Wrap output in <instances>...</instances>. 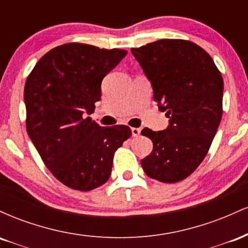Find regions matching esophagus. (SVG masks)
<instances>
[{
    "label": "esophagus",
    "mask_w": 248,
    "mask_h": 248,
    "mask_svg": "<svg viewBox=\"0 0 248 248\" xmlns=\"http://www.w3.org/2000/svg\"><path fill=\"white\" fill-rule=\"evenodd\" d=\"M132 134L133 136H139L141 134L140 128H132Z\"/></svg>",
    "instance_id": "34e87169"
}]
</instances>
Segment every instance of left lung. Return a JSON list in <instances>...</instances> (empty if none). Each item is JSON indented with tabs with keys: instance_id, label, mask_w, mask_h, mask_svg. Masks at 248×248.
Instances as JSON below:
<instances>
[{
	"instance_id": "1",
	"label": "left lung",
	"mask_w": 248,
	"mask_h": 248,
	"mask_svg": "<svg viewBox=\"0 0 248 248\" xmlns=\"http://www.w3.org/2000/svg\"><path fill=\"white\" fill-rule=\"evenodd\" d=\"M130 50L152 82L154 100L169 118L167 129L141 132L154 146L142 168L150 178L176 183L191 175L209 152L223 115V77L205 50L184 39Z\"/></svg>"
}]
</instances>
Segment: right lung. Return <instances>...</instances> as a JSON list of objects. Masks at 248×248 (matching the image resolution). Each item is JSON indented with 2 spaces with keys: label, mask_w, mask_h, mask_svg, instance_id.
Segmentation results:
<instances>
[{
  "label": "right lung",
  "mask_w": 248,
  "mask_h": 248,
  "mask_svg": "<svg viewBox=\"0 0 248 248\" xmlns=\"http://www.w3.org/2000/svg\"><path fill=\"white\" fill-rule=\"evenodd\" d=\"M127 55L69 43L37 62L24 87L27 132L43 162L64 186L90 191L108 181L118 148L132 135L128 126L92 121L101 81Z\"/></svg>",
  "instance_id": "1"
}]
</instances>
